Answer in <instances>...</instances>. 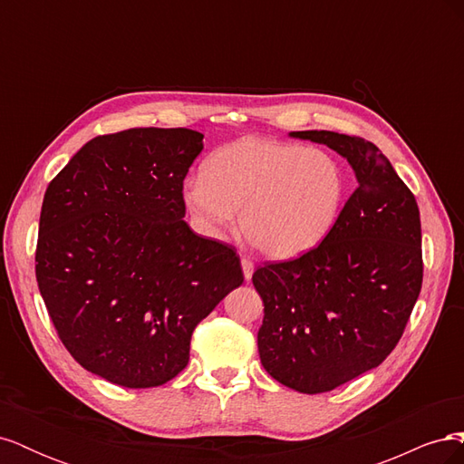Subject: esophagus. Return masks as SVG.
I'll return each mask as SVG.
<instances>
[{
  "label": "esophagus",
  "mask_w": 464,
  "mask_h": 464,
  "mask_svg": "<svg viewBox=\"0 0 464 464\" xmlns=\"http://www.w3.org/2000/svg\"><path fill=\"white\" fill-rule=\"evenodd\" d=\"M242 271H244V278L251 280V276H254V271H256L254 261H249L247 257H242Z\"/></svg>",
  "instance_id": "esophagus-1"
}]
</instances>
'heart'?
<instances>
[{"label":"heart","instance_id":"obj_1","mask_svg":"<svg viewBox=\"0 0 464 464\" xmlns=\"http://www.w3.org/2000/svg\"><path fill=\"white\" fill-rule=\"evenodd\" d=\"M181 195L205 236L232 230L242 208L247 240L266 257L292 259L333 230L346 199V174L323 149L244 137L210 154Z\"/></svg>","mask_w":464,"mask_h":464}]
</instances>
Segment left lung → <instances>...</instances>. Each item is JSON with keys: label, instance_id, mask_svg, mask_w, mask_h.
Returning a JSON list of instances; mask_svg holds the SVG:
<instances>
[{"label": "left lung", "instance_id": "left-lung-1", "mask_svg": "<svg viewBox=\"0 0 464 464\" xmlns=\"http://www.w3.org/2000/svg\"><path fill=\"white\" fill-rule=\"evenodd\" d=\"M290 137L339 152L358 179L325 240L251 278L265 305L263 368L315 395L377 368L397 346L422 288V228L412 191L373 143L317 130Z\"/></svg>", "mask_w": 464, "mask_h": 464}]
</instances>
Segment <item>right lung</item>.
I'll return each instance as SVG.
<instances>
[{
    "mask_svg": "<svg viewBox=\"0 0 464 464\" xmlns=\"http://www.w3.org/2000/svg\"><path fill=\"white\" fill-rule=\"evenodd\" d=\"M203 133L135 128L94 137L44 193L36 280L82 368L130 389L189 362L193 329L244 283L234 247L195 234L184 178Z\"/></svg>",
    "mask_w": 464,
    "mask_h": 464,
    "instance_id": "obj_1",
    "label": "right lung"
}]
</instances>
